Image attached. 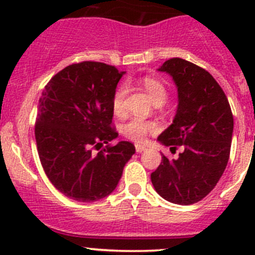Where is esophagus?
<instances>
[{
  "label": "esophagus",
  "instance_id": "1",
  "mask_svg": "<svg viewBox=\"0 0 255 255\" xmlns=\"http://www.w3.org/2000/svg\"><path fill=\"white\" fill-rule=\"evenodd\" d=\"M144 150H145V146L140 145V144H135V151H137V153H142Z\"/></svg>",
  "mask_w": 255,
  "mask_h": 255
}]
</instances>
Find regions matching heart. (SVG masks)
<instances>
[{"mask_svg":"<svg viewBox=\"0 0 255 255\" xmlns=\"http://www.w3.org/2000/svg\"><path fill=\"white\" fill-rule=\"evenodd\" d=\"M142 85L153 100V102H164L168 97V87L161 80L153 76H144ZM127 95V85L121 84L116 89L112 96V110L116 115H122L125 112V99ZM158 130V123L154 121H146L139 117H132L121 126V132L128 139L140 143L145 137Z\"/></svg>","mask_w":255,"mask_h":255,"instance_id":"obj_1","label":"heart"}]
</instances>
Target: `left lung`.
I'll list each match as a JSON object with an SVG mask.
<instances>
[{
	"label": "left lung",
	"instance_id": "8db88e82",
	"mask_svg": "<svg viewBox=\"0 0 255 255\" xmlns=\"http://www.w3.org/2000/svg\"><path fill=\"white\" fill-rule=\"evenodd\" d=\"M173 76L179 105L174 122L158 140L176 150V160L161 156L150 175L155 191L166 201L192 205L206 197L222 176L233 133V115L222 87L208 71L180 58L159 68Z\"/></svg>",
	"mask_w": 255,
	"mask_h": 255
}]
</instances>
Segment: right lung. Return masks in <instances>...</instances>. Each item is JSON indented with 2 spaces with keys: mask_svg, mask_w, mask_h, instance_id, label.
<instances>
[{
  "mask_svg": "<svg viewBox=\"0 0 255 255\" xmlns=\"http://www.w3.org/2000/svg\"><path fill=\"white\" fill-rule=\"evenodd\" d=\"M123 74L99 61L71 64L49 80L39 99L34 133L40 163L51 184L76 201L111 194L135 151L130 142L110 144L118 135L112 96Z\"/></svg>",
  "mask_w": 255,
  "mask_h": 255,
  "instance_id": "1",
  "label": "right lung"
}]
</instances>
